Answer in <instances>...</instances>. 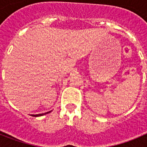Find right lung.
Instances as JSON below:
<instances>
[{
	"instance_id": "right-lung-1",
	"label": "right lung",
	"mask_w": 147,
	"mask_h": 147,
	"mask_svg": "<svg viewBox=\"0 0 147 147\" xmlns=\"http://www.w3.org/2000/svg\"><path fill=\"white\" fill-rule=\"evenodd\" d=\"M49 113H51V111H49V112H47V113H42V114H37V115H32V116H34V117H38V116H41V115H45V114Z\"/></svg>"
}]
</instances>
